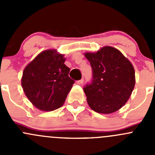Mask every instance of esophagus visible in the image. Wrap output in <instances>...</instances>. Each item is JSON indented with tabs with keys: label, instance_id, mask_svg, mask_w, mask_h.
<instances>
[{
	"label": "esophagus",
	"instance_id": "1",
	"mask_svg": "<svg viewBox=\"0 0 155 155\" xmlns=\"http://www.w3.org/2000/svg\"><path fill=\"white\" fill-rule=\"evenodd\" d=\"M83 82H84V79H80V80H78L77 82H76V83L79 84V85H80V84H82Z\"/></svg>",
	"mask_w": 155,
	"mask_h": 155
}]
</instances>
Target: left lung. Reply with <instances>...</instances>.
<instances>
[{"instance_id":"obj_1","label":"left lung","mask_w":155,"mask_h":155,"mask_svg":"<svg viewBox=\"0 0 155 155\" xmlns=\"http://www.w3.org/2000/svg\"><path fill=\"white\" fill-rule=\"evenodd\" d=\"M85 57L92 68V80L83 87L89 107L98 113L109 114L121 109L135 85V71L122 53L105 46Z\"/></svg>"}]
</instances>
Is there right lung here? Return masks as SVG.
Instances as JSON below:
<instances>
[{"mask_svg": "<svg viewBox=\"0 0 155 155\" xmlns=\"http://www.w3.org/2000/svg\"><path fill=\"white\" fill-rule=\"evenodd\" d=\"M64 61L63 54L46 50L25 68L21 86L29 101L40 110L61 107L75 82L69 76L70 68Z\"/></svg>", "mask_w": 155, "mask_h": 155, "instance_id": "obj_1", "label": "right lung"}]
</instances>
